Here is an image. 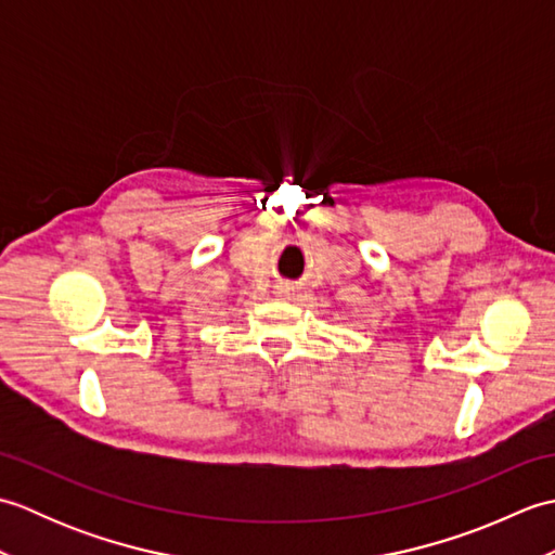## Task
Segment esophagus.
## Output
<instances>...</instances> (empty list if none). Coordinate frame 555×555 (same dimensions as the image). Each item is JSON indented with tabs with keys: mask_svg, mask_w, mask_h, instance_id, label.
I'll return each instance as SVG.
<instances>
[{
	"mask_svg": "<svg viewBox=\"0 0 555 555\" xmlns=\"http://www.w3.org/2000/svg\"><path fill=\"white\" fill-rule=\"evenodd\" d=\"M276 296H281V298L291 296V286H276Z\"/></svg>",
	"mask_w": 555,
	"mask_h": 555,
	"instance_id": "34e87169",
	"label": "esophagus"
}]
</instances>
